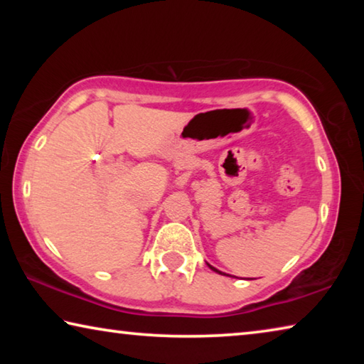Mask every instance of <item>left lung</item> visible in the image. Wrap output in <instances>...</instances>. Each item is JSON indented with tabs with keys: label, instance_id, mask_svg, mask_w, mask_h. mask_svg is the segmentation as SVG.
<instances>
[{
	"label": "left lung",
	"instance_id": "left-lung-1",
	"mask_svg": "<svg viewBox=\"0 0 364 364\" xmlns=\"http://www.w3.org/2000/svg\"><path fill=\"white\" fill-rule=\"evenodd\" d=\"M208 264V263H207ZM208 268H210V269H213L215 271V273H218V274H223V276H230V274H226V273H221V271L220 269H217V268H215V267H212V264H208Z\"/></svg>",
	"mask_w": 364,
	"mask_h": 364
}]
</instances>
